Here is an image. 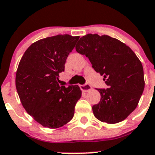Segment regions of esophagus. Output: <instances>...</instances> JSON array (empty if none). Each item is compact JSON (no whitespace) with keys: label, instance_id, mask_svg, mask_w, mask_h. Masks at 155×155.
<instances>
[{"label":"esophagus","instance_id":"34e87169","mask_svg":"<svg viewBox=\"0 0 155 155\" xmlns=\"http://www.w3.org/2000/svg\"><path fill=\"white\" fill-rule=\"evenodd\" d=\"M80 88L82 91L84 92H87L90 90H91V86L89 84H85V85H80Z\"/></svg>","mask_w":155,"mask_h":155}]
</instances>
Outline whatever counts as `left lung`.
Wrapping results in <instances>:
<instances>
[{"instance_id":"left-lung-1","label":"left lung","mask_w":155,"mask_h":155,"mask_svg":"<svg viewBox=\"0 0 155 155\" xmlns=\"http://www.w3.org/2000/svg\"><path fill=\"white\" fill-rule=\"evenodd\" d=\"M77 52L88 58L92 68L104 76L107 89H97L99 104L92 107L94 116L102 122L124 121L137 107L144 91L141 61L129 46L107 35L88 34L76 46Z\"/></svg>"}]
</instances>
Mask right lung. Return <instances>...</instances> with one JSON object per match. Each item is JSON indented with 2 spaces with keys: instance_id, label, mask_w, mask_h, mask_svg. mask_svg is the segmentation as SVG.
Wrapping results in <instances>:
<instances>
[{
  "instance_id": "1",
  "label": "right lung",
  "mask_w": 155,
  "mask_h": 155,
  "mask_svg": "<svg viewBox=\"0 0 155 155\" xmlns=\"http://www.w3.org/2000/svg\"><path fill=\"white\" fill-rule=\"evenodd\" d=\"M79 37L59 34L32 43L20 60L15 87L26 112L45 127L55 129L68 124L82 96L78 85H59L69 54Z\"/></svg>"
}]
</instances>
